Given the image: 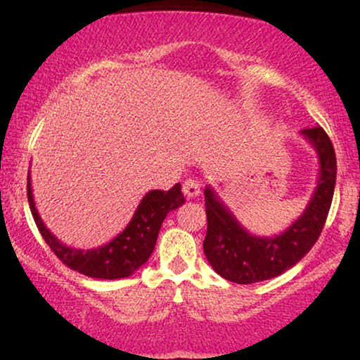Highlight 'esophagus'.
Returning a JSON list of instances; mask_svg holds the SVG:
<instances>
[{
  "label": "esophagus",
  "mask_w": 360,
  "mask_h": 360,
  "mask_svg": "<svg viewBox=\"0 0 360 360\" xmlns=\"http://www.w3.org/2000/svg\"><path fill=\"white\" fill-rule=\"evenodd\" d=\"M184 193L188 198H196L201 193V185L198 180H186L184 184Z\"/></svg>",
  "instance_id": "1"
}]
</instances>
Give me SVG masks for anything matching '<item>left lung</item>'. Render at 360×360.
<instances>
[{
  "instance_id": "1",
  "label": "left lung",
  "mask_w": 360,
  "mask_h": 360,
  "mask_svg": "<svg viewBox=\"0 0 360 360\" xmlns=\"http://www.w3.org/2000/svg\"><path fill=\"white\" fill-rule=\"evenodd\" d=\"M320 160V175L309 205L290 226L273 237L250 233L211 186L205 190L207 232L202 242L207 262L224 279L253 284L283 274L300 262L325 226L336 185V154L321 127L302 129Z\"/></svg>"
}]
</instances>
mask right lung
I'll return each mask as SVG.
<instances>
[{
	"label": "right lung",
	"mask_w": 360,
	"mask_h": 360,
	"mask_svg": "<svg viewBox=\"0 0 360 360\" xmlns=\"http://www.w3.org/2000/svg\"><path fill=\"white\" fill-rule=\"evenodd\" d=\"M27 200L34 221L51 252L68 268L97 279L128 278L134 271L141 268L149 259L150 253L154 252L165 216L185 202L180 184H175L169 191L150 190L144 195L123 232H120L113 240L102 247L81 250L66 247L46 229L34 202L30 172L27 175Z\"/></svg>",
	"instance_id": "obj_1"
}]
</instances>
